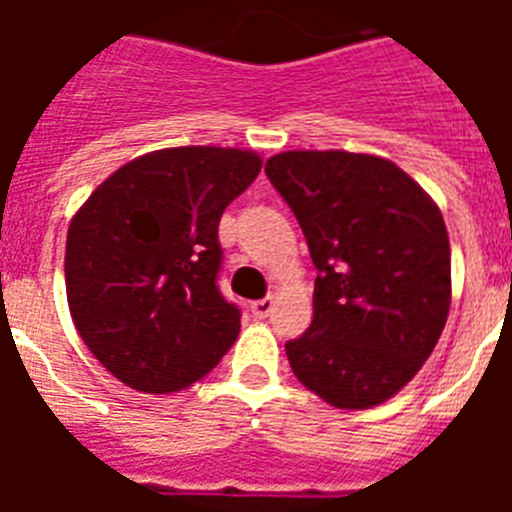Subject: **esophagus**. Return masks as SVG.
<instances>
[{
  "label": "esophagus",
  "instance_id": "obj_1",
  "mask_svg": "<svg viewBox=\"0 0 512 512\" xmlns=\"http://www.w3.org/2000/svg\"><path fill=\"white\" fill-rule=\"evenodd\" d=\"M273 308H276V300H273V297H263V300H255V303L249 305V311H252L255 319H268L273 313Z\"/></svg>",
  "mask_w": 512,
  "mask_h": 512
}]
</instances>
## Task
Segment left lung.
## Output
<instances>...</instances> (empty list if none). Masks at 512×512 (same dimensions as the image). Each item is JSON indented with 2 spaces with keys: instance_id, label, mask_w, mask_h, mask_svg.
Segmentation results:
<instances>
[{
  "instance_id": "1",
  "label": "left lung",
  "mask_w": 512,
  "mask_h": 512,
  "mask_svg": "<svg viewBox=\"0 0 512 512\" xmlns=\"http://www.w3.org/2000/svg\"><path fill=\"white\" fill-rule=\"evenodd\" d=\"M265 175L295 212L311 260L313 321L287 342L292 372L337 409H372L420 372L452 303L436 201L372 154L284 151Z\"/></svg>"
}]
</instances>
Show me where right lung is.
<instances>
[{
	"label": "right lung",
	"instance_id": "add662e5",
	"mask_svg": "<svg viewBox=\"0 0 512 512\" xmlns=\"http://www.w3.org/2000/svg\"><path fill=\"white\" fill-rule=\"evenodd\" d=\"M260 167L241 148H162L119 167L79 207L66 239L68 308L116 380L177 393L236 342L241 313L217 289V225Z\"/></svg>",
	"mask_w": 512,
	"mask_h": 512
}]
</instances>
